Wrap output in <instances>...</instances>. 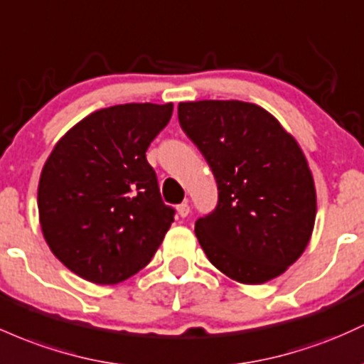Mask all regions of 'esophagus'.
Instances as JSON below:
<instances>
[{
	"label": "esophagus",
	"instance_id": "1",
	"mask_svg": "<svg viewBox=\"0 0 364 364\" xmlns=\"http://www.w3.org/2000/svg\"><path fill=\"white\" fill-rule=\"evenodd\" d=\"M176 209H178V214L181 215V218H186V215L190 214V205H188V202L179 203V205L176 207Z\"/></svg>",
	"mask_w": 364,
	"mask_h": 364
}]
</instances>
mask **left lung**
Masks as SVG:
<instances>
[{
    "instance_id": "left-lung-1",
    "label": "left lung",
    "mask_w": 364,
    "mask_h": 364,
    "mask_svg": "<svg viewBox=\"0 0 364 364\" xmlns=\"http://www.w3.org/2000/svg\"><path fill=\"white\" fill-rule=\"evenodd\" d=\"M178 119L218 183V205L195 223L207 259L249 285L279 277L304 252L316 218L301 146L269 112L238 100L179 103Z\"/></svg>"
}]
</instances>
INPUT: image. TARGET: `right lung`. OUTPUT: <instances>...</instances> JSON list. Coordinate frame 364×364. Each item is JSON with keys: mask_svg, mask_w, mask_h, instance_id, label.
Wrapping results in <instances>:
<instances>
[{"mask_svg": "<svg viewBox=\"0 0 364 364\" xmlns=\"http://www.w3.org/2000/svg\"><path fill=\"white\" fill-rule=\"evenodd\" d=\"M173 103H126L93 112L55 145L38 188L39 221L67 269L114 285L143 269L174 221L146 150Z\"/></svg>", "mask_w": 364, "mask_h": 364, "instance_id": "obj_1", "label": "right lung"}]
</instances>
